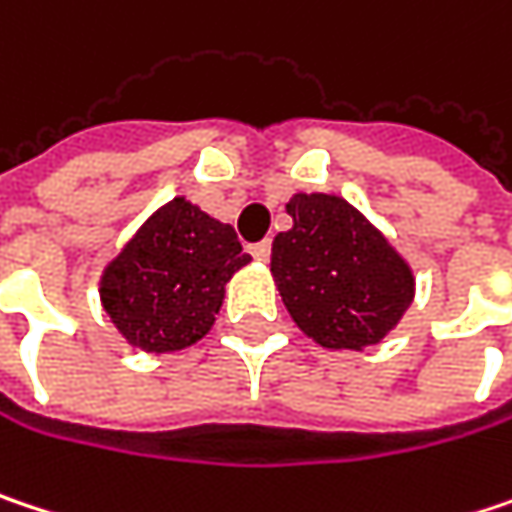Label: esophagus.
<instances>
[{
  "label": "esophagus",
  "instance_id": "1",
  "mask_svg": "<svg viewBox=\"0 0 512 512\" xmlns=\"http://www.w3.org/2000/svg\"><path fill=\"white\" fill-rule=\"evenodd\" d=\"M249 252H252V257H255V260L266 263V260H269V255H272V243H269V240H263V243H255V246H252Z\"/></svg>",
  "mask_w": 512,
  "mask_h": 512
}]
</instances>
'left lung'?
I'll return each mask as SVG.
<instances>
[{"mask_svg": "<svg viewBox=\"0 0 512 512\" xmlns=\"http://www.w3.org/2000/svg\"><path fill=\"white\" fill-rule=\"evenodd\" d=\"M293 228L272 240V278L304 334L331 351L381 343L416 296L395 246L343 196L296 193Z\"/></svg>", "mask_w": 512, "mask_h": 512, "instance_id": "8db88e82", "label": "left lung"}]
</instances>
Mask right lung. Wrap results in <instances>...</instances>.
Returning a JSON list of instances; mask_svg holds the SVG:
<instances>
[{"instance_id": "obj_1", "label": "right lung", "mask_w": 512, "mask_h": 512, "mask_svg": "<svg viewBox=\"0 0 512 512\" xmlns=\"http://www.w3.org/2000/svg\"><path fill=\"white\" fill-rule=\"evenodd\" d=\"M249 260L231 225L175 196L105 266L99 299L128 346L181 351L213 328L225 284Z\"/></svg>"}]
</instances>
